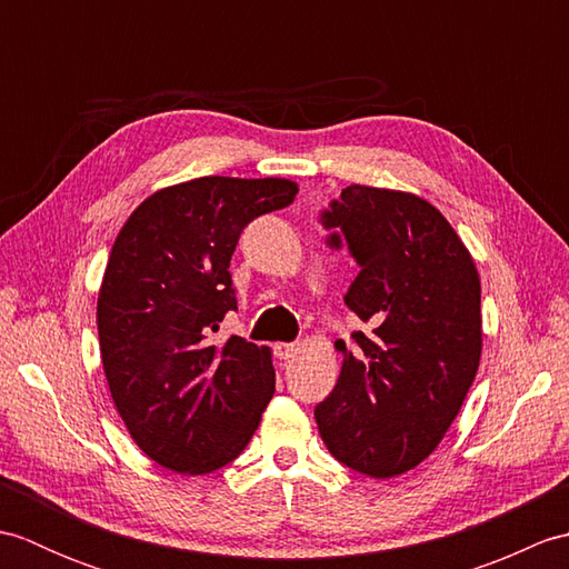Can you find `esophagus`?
<instances>
[{"label": "esophagus", "mask_w": 569, "mask_h": 569, "mask_svg": "<svg viewBox=\"0 0 569 569\" xmlns=\"http://www.w3.org/2000/svg\"><path fill=\"white\" fill-rule=\"evenodd\" d=\"M298 345L296 342H281V345H276V357L278 359H291V357H296L298 355Z\"/></svg>", "instance_id": "esophagus-1"}]
</instances>
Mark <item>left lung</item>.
<instances>
[{"label": "left lung", "mask_w": 569, "mask_h": 569, "mask_svg": "<svg viewBox=\"0 0 569 569\" xmlns=\"http://www.w3.org/2000/svg\"><path fill=\"white\" fill-rule=\"evenodd\" d=\"M359 263L345 303L367 332L316 408L328 450L373 479L416 469L450 430L481 359V281L445 214L413 192L352 183L325 212ZM340 247V237L332 234Z\"/></svg>", "instance_id": "1"}]
</instances>
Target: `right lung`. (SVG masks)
Listing matches in <instances>:
<instances>
[{
    "label": "right lung",
    "mask_w": 569,
    "mask_h": 569,
    "mask_svg": "<svg viewBox=\"0 0 569 569\" xmlns=\"http://www.w3.org/2000/svg\"><path fill=\"white\" fill-rule=\"evenodd\" d=\"M296 192L288 178L202 176L156 190L119 229L98 293L102 369L156 465L210 475L259 428L276 389L271 347L210 332L237 308L229 261L241 229Z\"/></svg>",
    "instance_id": "add662e5"
}]
</instances>
